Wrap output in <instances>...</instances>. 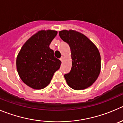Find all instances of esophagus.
Masks as SVG:
<instances>
[{
  "instance_id": "34e87169",
  "label": "esophagus",
  "mask_w": 123,
  "mask_h": 123,
  "mask_svg": "<svg viewBox=\"0 0 123 123\" xmlns=\"http://www.w3.org/2000/svg\"><path fill=\"white\" fill-rule=\"evenodd\" d=\"M60 60L61 61V62H63V61H64V57H63V56H62L61 58H60Z\"/></svg>"
}]
</instances>
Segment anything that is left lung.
Instances as JSON below:
<instances>
[{
  "instance_id": "1",
  "label": "left lung",
  "mask_w": 123,
  "mask_h": 123,
  "mask_svg": "<svg viewBox=\"0 0 123 123\" xmlns=\"http://www.w3.org/2000/svg\"><path fill=\"white\" fill-rule=\"evenodd\" d=\"M59 35L71 50V69L64 75L68 85L75 90L88 88L96 82L100 73L98 49L85 35L74 30H62Z\"/></svg>"
}]
</instances>
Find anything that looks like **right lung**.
I'll return each instance as SVG.
<instances>
[{
	"label": "right lung",
	"instance_id": "obj_1",
	"mask_svg": "<svg viewBox=\"0 0 123 123\" xmlns=\"http://www.w3.org/2000/svg\"><path fill=\"white\" fill-rule=\"evenodd\" d=\"M58 32L41 30L26 41L16 59L17 72L21 80L35 89H43L50 82L61 62L49 47Z\"/></svg>",
	"mask_w": 123,
	"mask_h": 123
}]
</instances>
